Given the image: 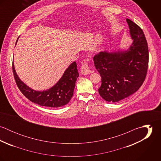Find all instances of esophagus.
Returning <instances> with one entry per match:
<instances>
[{
	"label": "esophagus",
	"instance_id": "obj_1",
	"mask_svg": "<svg viewBox=\"0 0 161 161\" xmlns=\"http://www.w3.org/2000/svg\"><path fill=\"white\" fill-rule=\"evenodd\" d=\"M89 60H84L83 61H82V67H81V73L82 74L84 75H87L88 74L91 70L89 69V64L87 63V61Z\"/></svg>",
	"mask_w": 161,
	"mask_h": 161
}]
</instances>
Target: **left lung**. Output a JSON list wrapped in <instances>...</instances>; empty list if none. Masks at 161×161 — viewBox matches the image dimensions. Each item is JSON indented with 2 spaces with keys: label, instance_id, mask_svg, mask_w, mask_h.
<instances>
[{
  "label": "left lung",
  "instance_id": "1",
  "mask_svg": "<svg viewBox=\"0 0 161 161\" xmlns=\"http://www.w3.org/2000/svg\"><path fill=\"white\" fill-rule=\"evenodd\" d=\"M133 40L125 51L100 52L93 57L95 68L102 77L98 89L100 95L106 101L116 102L136 92L147 74L149 51L142 29L126 19Z\"/></svg>",
  "mask_w": 161,
  "mask_h": 161
}]
</instances>
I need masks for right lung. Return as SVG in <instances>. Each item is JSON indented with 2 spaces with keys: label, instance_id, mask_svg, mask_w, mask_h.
Here are the masks:
<instances>
[{
  "label": "right lung",
  "instance_id": "obj_1",
  "mask_svg": "<svg viewBox=\"0 0 161 161\" xmlns=\"http://www.w3.org/2000/svg\"><path fill=\"white\" fill-rule=\"evenodd\" d=\"M17 41L18 39L17 42ZM12 69L19 89L29 100L41 106L52 108L61 107L69 103L73 95L75 81L79 77L77 64L75 62H73L53 87L41 92L31 89L19 79L15 70L14 62Z\"/></svg>",
  "mask_w": 161,
  "mask_h": 161
}]
</instances>
